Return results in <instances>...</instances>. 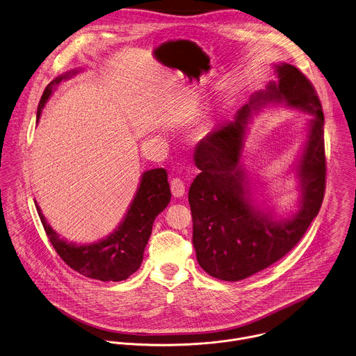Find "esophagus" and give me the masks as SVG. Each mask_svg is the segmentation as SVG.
Masks as SVG:
<instances>
[{"instance_id": "1", "label": "esophagus", "mask_w": 356, "mask_h": 356, "mask_svg": "<svg viewBox=\"0 0 356 356\" xmlns=\"http://www.w3.org/2000/svg\"><path fill=\"white\" fill-rule=\"evenodd\" d=\"M170 190H172L173 197L180 198V197H183L186 194V184H184V181L181 179L175 177V179L170 180Z\"/></svg>"}]
</instances>
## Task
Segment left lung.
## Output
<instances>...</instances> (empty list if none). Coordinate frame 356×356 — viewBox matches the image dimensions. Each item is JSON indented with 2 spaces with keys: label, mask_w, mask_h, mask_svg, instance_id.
Wrapping results in <instances>:
<instances>
[{
  "label": "left lung",
  "mask_w": 356,
  "mask_h": 356,
  "mask_svg": "<svg viewBox=\"0 0 356 356\" xmlns=\"http://www.w3.org/2000/svg\"><path fill=\"white\" fill-rule=\"evenodd\" d=\"M278 82L245 104L234 122L219 126L195 147L201 173L188 190L193 245L201 268L222 281L245 280L281 260L303 238L317 216L325 190L324 114L313 83L291 64L277 65ZM285 101L314 114L300 165L301 209L288 221H274L250 204L238 166L251 107Z\"/></svg>",
  "instance_id": "1"
}]
</instances>
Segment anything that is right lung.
Instances as JSON below:
<instances>
[{
    "mask_svg": "<svg viewBox=\"0 0 356 356\" xmlns=\"http://www.w3.org/2000/svg\"><path fill=\"white\" fill-rule=\"evenodd\" d=\"M74 74L76 71L56 78L44 89L38 107V120L53 86ZM170 197L166 170L161 168L145 172L122 225L106 239L83 246L61 239L47 223L38 204L36 209L50 243L70 268L92 280L117 282L127 280L140 268L154 220L168 207Z\"/></svg>",
    "mask_w": 356,
    "mask_h": 356,
    "instance_id": "right-lung-1",
    "label": "right lung"
}]
</instances>
